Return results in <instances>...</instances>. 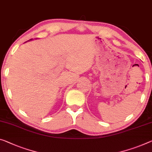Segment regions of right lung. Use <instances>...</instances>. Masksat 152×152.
Instances as JSON below:
<instances>
[{"instance_id":"right-lung-1","label":"right lung","mask_w":152,"mask_h":152,"mask_svg":"<svg viewBox=\"0 0 152 152\" xmlns=\"http://www.w3.org/2000/svg\"><path fill=\"white\" fill-rule=\"evenodd\" d=\"M30 40H32V39H30V40H29V41H30Z\"/></svg>"}]
</instances>
